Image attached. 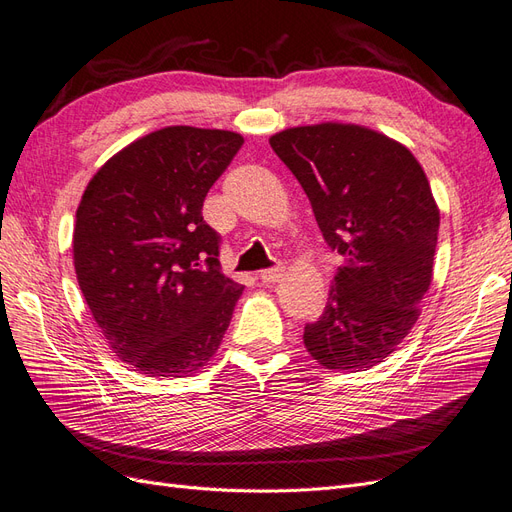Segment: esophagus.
Instances as JSON below:
<instances>
[{"label":"esophagus","instance_id":"obj_1","mask_svg":"<svg viewBox=\"0 0 512 512\" xmlns=\"http://www.w3.org/2000/svg\"><path fill=\"white\" fill-rule=\"evenodd\" d=\"M259 279H261V283H266V285H270V283H276V281H281L283 279V268L279 266V268H270V270H264L259 274Z\"/></svg>","mask_w":512,"mask_h":512}]
</instances>
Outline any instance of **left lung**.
Returning a JSON list of instances; mask_svg holds the SVG:
<instances>
[{"mask_svg":"<svg viewBox=\"0 0 512 512\" xmlns=\"http://www.w3.org/2000/svg\"><path fill=\"white\" fill-rule=\"evenodd\" d=\"M343 257L304 347L332 371L371 369L410 334L433 279L440 208L416 156L373 128L341 122L270 137Z\"/></svg>","mask_w":512,"mask_h":512,"instance_id":"8db88e82","label":"left lung"}]
</instances>
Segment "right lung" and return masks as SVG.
Wrapping results in <instances>:
<instances>
[{
    "label": "right lung",
    "instance_id": "right-lung-1",
    "mask_svg": "<svg viewBox=\"0 0 512 512\" xmlns=\"http://www.w3.org/2000/svg\"><path fill=\"white\" fill-rule=\"evenodd\" d=\"M242 143L218 128L154 130L113 154L81 197L79 287L113 354L143 375L199 371L229 328L244 287L218 270L201 208Z\"/></svg>",
    "mask_w": 512,
    "mask_h": 512
}]
</instances>
